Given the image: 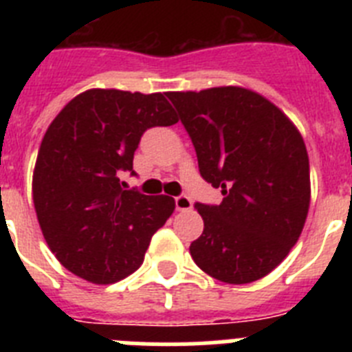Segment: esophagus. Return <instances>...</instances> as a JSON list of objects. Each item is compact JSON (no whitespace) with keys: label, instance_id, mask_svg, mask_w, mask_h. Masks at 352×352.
<instances>
[{"label":"esophagus","instance_id":"34e87169","mask_svg":"<svg viewBox=\"0 0 352 352\" xmlns=\"http://www.w3.org/2000/svg\"><path fill=\"white\" fill-rule=\"evenodd\" d=\"M174 203H176V210L178 211L192 210V199L188 195H178V197L174 199Z\"/></svg>","mask_w":352,"mask_h":352}]
</instances>
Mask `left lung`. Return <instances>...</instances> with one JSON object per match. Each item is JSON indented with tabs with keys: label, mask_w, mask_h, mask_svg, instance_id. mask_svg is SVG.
<instances>
[{
	"label": "left lung",
	"mask_w": 352,
	"mask_h": 352,
	"mask_svg": "<svg viewBox=\"0 0 352 352\" xmlns=\"http://www.w3.org/2000/svg\"><path fill=\"white\" fill-rule=\"evenodd\" d=\"M167 96L194 142L199 173L223 195L219 206L195 204L204 231L192 241V259L226 284L259 280L287 257L309 214L300 130L268 98L239 86Z\"/></svg>",
	"instance_id": "8db88e82"
}]
</instances>
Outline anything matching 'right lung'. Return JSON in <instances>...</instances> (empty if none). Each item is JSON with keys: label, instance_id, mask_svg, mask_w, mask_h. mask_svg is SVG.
<instances>
[{"label": "right lung", "instance_id": "add662e5", "mask_svg": "<svg viewBox=\"0 0 352 352\" xmlns=\"http://www.w3.org/2000/svg\"><path fill=\"white\" fill-rule=\"evenodd\" d=\"M178 116L166 93L88 89L52 120L33 170V203L42 234L68 272L114 284L144 261L151 236L174 211L169 195L123 190L118 174L151 126Z\"/></svg>", "mask_w": 352, "mask_h": 352}]
</instances>
